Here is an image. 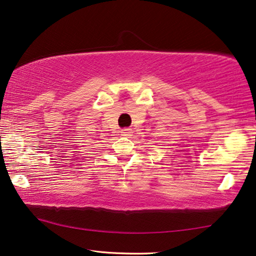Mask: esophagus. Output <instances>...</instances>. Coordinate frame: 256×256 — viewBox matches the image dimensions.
I'll list each match as a JSON object with an SVG mask.
<instances>
[{
    "label": "esophagus",
    "instance_id": "1",
    "mask_svg": "<svg viewBox=\"0 0 256 256\" xmlns=\"http://www.w3.org/2000/svg\"><path fill=\"white\" fill-rule=\"evenodd\" d=\"M132 128H125L123 130H120V134L124 136H128L132 134Z\"/></svg>",
    "mask_w": 256,
    "mask_h": 256
}]
</instances>
